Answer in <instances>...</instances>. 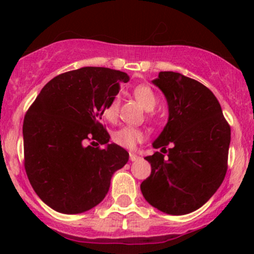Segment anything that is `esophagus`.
I'll list each match as a JSON object with an SVG mask.
<instances>
[{
	"mask_svg": "<svg viewBox=\"0 0 254 254\" xmlns=\"http://www.w3.org/2000/svg\"><path fill=\"white\" fill-rule=\"evenodd\" d=\"M129 157H130L131 161H136V160H138V159H139V156L137 155V154H135V153H130Z\"/></svg>",
	"mask_w": 254,
	"mask_h": 254,
	"instance_id": "esophagus-1",
	"label": "esophagus"
}]
</instances>
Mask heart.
<instances>
[{"label": "heart", "instance_id": "1", "mask_svg": "<svg viewBox=\"0 0 254 254\" xmlns=\"http://www.w3.org/2000/svg\"><path fill=\"white\" fill-rule=\"evenodd\" d=\"M133 95L137 99L142 107L147 111H151L157 104V97L153 88L147 84H138L133 88ZM119 103L121 99L119 95H113L106 101L103 107V116L109 122H115L119 113ZM145 133L142 129L133 127H122L121 129L115 131L112 135V139L116 143L127 149H133L137 144L141 143L144 139Z\"/></svg>", "mask_w": 254, "mask_h": 254}]
</instances>
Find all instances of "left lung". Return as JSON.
Instances as JSON below:
<instances>
[{"label": "left lung", "mask_w": 254, "mask_h": 254, "mask_svg": "<svg viewBox=\"0 0 254 254\" xmlns=\"http://www.w3.org/2000/svg\"><path fill=\"white\" fill-rule=\"evenodd\" d=\"M165 94L168 122L145 160L151 173L141 184L150 205L170 215L199 209L226 177L230 127L208 87L179 72L160 71L153 81ZM170 146L169 151L165 148ZM162 152L169 154L165 160Z\"/></svg>", "instance_id": "left-lung-1"}]
</instances>
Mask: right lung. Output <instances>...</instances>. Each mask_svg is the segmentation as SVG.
Masks as SVG:
<instances>
[{
    "mask_svg": "<svg viewBox=\"0 0 254 254\" xmlns=\"http://www.w3.org/2000/svg\"><path fill=\"white\" fill-rule=\"evenodd\" d=\"M127 81L125 72L100 66L66 71L49 81L28 109L22 127L26 174L54 210L72 215L94 208L129 160L124 148L109 144L100 123L105 103Z\"/></svg>",
    "mask_w": 254,
    "mask_h": 254,
    "instance_id": "add662e5",
    "label": "right lung"
}]
</instances>
